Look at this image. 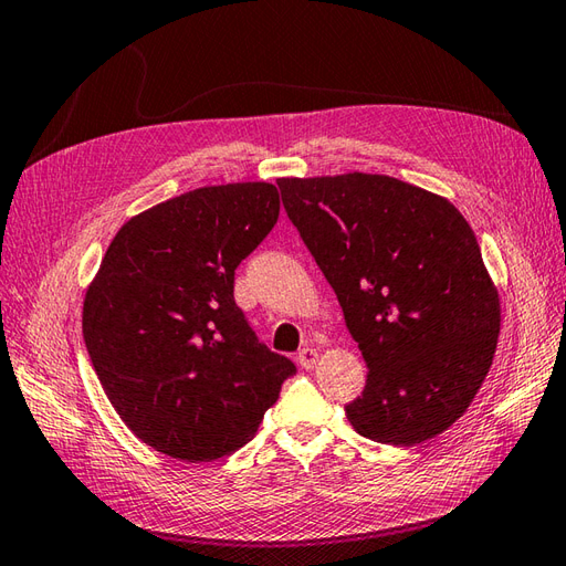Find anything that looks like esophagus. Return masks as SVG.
Listing matches in <instances>:
<instances>
[{
  "label": "esophagus",
  "mask_w": 566,
  "mask_h": 566,
  "mask_svg": "<svg viewBox=\"0 0 566 566\" xmlns=\"http://www.w3.org/2000/svg\"><path fill=\"white\" fill-rule=\"evenodd\" d=\"M296 361H298L301 369L308 371V369H313V364L318 361V352H315L313 347H304L296 354Z\"/></svg>",
  "instance_id": "34e87169"
}]
</instances>
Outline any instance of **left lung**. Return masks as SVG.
Segmentation results:
<instances>
[{
  "label": "left lung",
  "instance_id": "1",
  "mask_svg": "<svg viewBox=\"0 0 566 566\" xmlns=\"http://www.w3.org/2000/svg\"><path fill=\"white\" fill-rule=\"evenodd\" d=\"M277 186L369 369L345 405L352 427L392 446L449 429L488 376L499 335V298L470 223L443 197L388 176Z\"/></svg>",
  "mask_w": 566,
  "mask_h": 566
}]
</instances>
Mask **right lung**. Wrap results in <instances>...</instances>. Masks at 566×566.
Returning a JSON list of instances; mask_svg holds the SVG:
<instances>
[{
    "instance_id": "1",
    "label": "right lung",
    "mask_w": 566,
    "mask_h": 566,
    "mask_svg": "<svg viewBox=\"0 0 566 566\" xmlns=\"http://www.w3.org/2000/svg\"><path fill=\"white\" fill-rule=\"evenodd\" d=\"M277 217V188L231 182L156 205L113 239L84 301V343L151 449L188 463L235 453L296 374L233 298L235 268Z\"/></svg>"
}]
</instances>
